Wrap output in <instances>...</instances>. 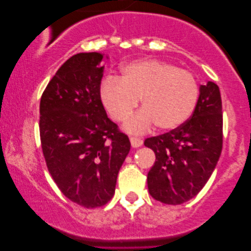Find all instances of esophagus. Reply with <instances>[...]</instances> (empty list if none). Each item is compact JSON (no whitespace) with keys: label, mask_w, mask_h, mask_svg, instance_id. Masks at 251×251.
Returning a JSON list of instances; mask_svg holds the SVG:
<instances>
[{"label":"esophagus","mask_w":251,"mask_h":251,"mask_svg":"<svg viewBox=\"0 0 251 251\" xmlns=\"http://www.w3.org/2000/svg\"><path fill=\"white\" fill-rule=\"evenodd\" d=\"M130 143H131L132 147H139L143 145V139L139 138V137L131 136L130 137Z\"/></svg>","instance_id":"obj_1"}]
</instances>
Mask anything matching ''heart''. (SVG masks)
I'll list each match as a JSON object with an SVG mask.
<instances>
[{
	"instance_id": "obj_1",
	"label": "heart",
	"mask_w": 251,
	"mask_h": 251,
	"mask_svg": "<svg viewBox=\"0 0 251 251\" xmlns=\"http://www.w3.org/2000/svg\"><path fill=\"white\" fill-rule=\"evenodd\" d=\"M102 104L116 121L129 118L142 98L144 107L126 122L130 132H145L157 125L174 130L193 113L199 84L190 72L167 61L137 60L122 68V76L107 75L101 82Z\"/></svg>"
}]
</instances>
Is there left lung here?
Returning a JSON list of instances; mask_svg holds the SVG:
<instances>
[{
	"mask_svg": "<svg viewBox=\"0 0 251 251\" xmlns=\"http://www.w3.org/2000/svg\"><path fill=\"white\" fill-rule=\"evenodd\" d=\"M222 113L221 91L209 81L200 87L193 114L184 125L145 139L144 145L155 153V163L147 175L152 198L176 205L203 188L222 153Z\"/></svg>",
	"mask_w": 251,
	"mask_h": 251,
	"instance_id": "left-lung-1",
	"label": "left lung"
}]
</instances>
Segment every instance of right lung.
Wrapping results in <instances>:
<instances>
[{
  "mask_svg": "<svg viewBox=\"0 0 251 251\" xmlns=\"http://www.w3.org/2000/svg\"><path fill=\"white\" fill-rule=\"evenodd\" d=\"M101 53L82 52L65 61L40 102V138L48 170L65 197L97 208L114 195L128 136L107 118L100 99Z\"/></svg>",
  "mask_w": 251,
  "mask_h": 251,
  "instance_id": "1",
  "label": "right lung"
}]
</instances>
